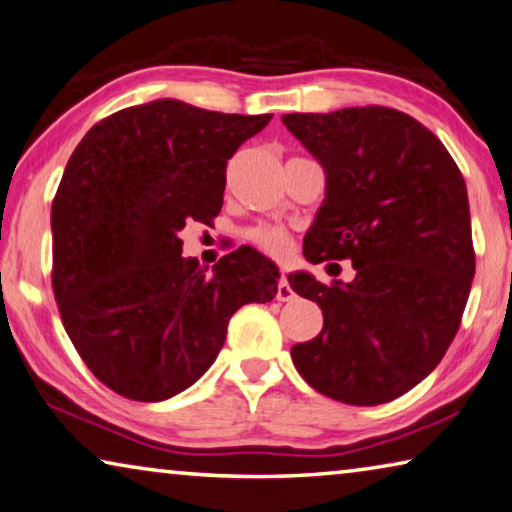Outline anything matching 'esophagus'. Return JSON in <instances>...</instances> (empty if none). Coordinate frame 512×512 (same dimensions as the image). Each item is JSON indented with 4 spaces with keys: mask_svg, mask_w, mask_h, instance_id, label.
Segmentation results:
<instances>
[{
    "mask_svg": "<svg viewBox=\"0 0 512 512\" xmlns=\"http://www.w3.org/2000/svg\"><path fill=\"white\" fill-rule=\"evenodd\" d=\"M275 298H278L280 303H287V300H294L296 298L294 289H291V285L287 282L285 275H282L280 282H278V294H275Z\"/></svg>",
    "mask_w": 512,
    "mask_h": 512,
    "instance_id": "obj_1",
    "label": "esophagus"
}]
</instances>
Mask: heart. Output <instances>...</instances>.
<instances>
[{
    "mask_svg": "<svg viewBox=\"0 0 512 512\" xmlns=\"http://www.w3.org/2000/svg\"><path fill=\"white\" fill-rule=\"evenodd\" d=\"M246 239L255 248L271 257H285L291 248V237L280 225H255L246 232Z\"/></svg>",
    "mask_w": 512,
    "mask_h": 512,
    "instance_id": "1",
    "label": "heart"
}]
</instances>
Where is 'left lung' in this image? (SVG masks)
I'll list each match as a JSON object with an SVG mask.
<instances>
[{
	"label": "left lung",
	"instance_id": "8db88e82",
	"mask_svg": "<svg viewBox=\"0 0 512 512\" xmlns=\"http://www.w3.org/2000/svg\"><path fill=\"white\" fill-rule=\"evenodd\" d=\"M282 123L326 170L303 255L351 259L358 271L346 285L289 275L323 312V330L291 360L330 399L387 403L440 364L460 328L476 271L465 180L442 141L403 111L287 113Z\"/></svg>",
	"mask_w": 512,
	"mask_h": 512
}]
</instances>
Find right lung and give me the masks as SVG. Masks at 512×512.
Wrapping results in <instances>:
<instances>
[{"instance_id":"add662e5","label":"right lung","mask_w":512,"mask_h":512,"mask_svg":"<svg viewBox=\"0 0 512 512\" xmlns=\"http://www.w3.org/2000/svg\"><path fill=\"white\" fill-rule=\"evenodd\" d=\"M269 120L166 97L111 113L68 159L52 202L56 305L86 367L125 399L184 392L214 364L230 316L278 294V266L257 250H232L207 275L180 239L221 212L227 159Z\"/></svg>"}]
</instances>
